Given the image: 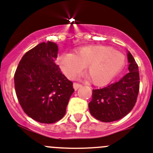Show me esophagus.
I'll list each match as a JSON object with an SVG mask.
<instances>
[{
    "label": "esophagus",
    "instance_id": "1",
    "mask_svg": "<svg viewBox=\"0 0 153 153\" xmlns=\"http://www.w3.org/2000/svg\"><path fill=\"white\" fill-rule=\"evenodd\" d=\"M81 86H82V85H81L80 83H74V90H78V89H79Z\"/></svg>",
    "mask_w": 153,
    "mask_h": 153
}]
</instances>
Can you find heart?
<instances>
[{"mask_svg":"<svg viewBox=\"0 0 153 153\" xmlns=\"http://www.w3.org/2000/svg\"><path fill=\"white\" fill-rule=\"evenodd\" d=\"M125 56L105 46H88L74 53H64L59 60L64 75L75 79L87 67V75L94 84L103 85L116 76L125 64Z\"/></svg>","mask_w":153,"mask_h":153,"instance_id":"b5f03b06","label":"heart"}]
</instances>
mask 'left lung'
<instances>
[{"instance_id":"obj_1","label":"left lung","mask_w":153,"mask_h":153,"mask_svg":"<svg viewBox=\"0 0 153 153\" xmlns=\"http://www.w3.org/2000/svg\"><path fill=\"white\" fill-rule=\"evenodd\" d=\"M129 71L121 79L106 87L93 90L89 102L91 115L104 123L117 121L134 107L140 90V74L136 60L128 53Z\"/></svg>"}]
</instances>
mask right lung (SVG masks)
<instances>
[{
	"label": "right lung",
	"instance_id": "right-lung-1",
	"mask_svg": "<svg viewBox=\"0 0 153 153\" xmlns=\"http://www.w3.org/2000/svg\"><path fill=\"white\" fill-rule=\"evenodd\" d=\"M58 47L43 42L23 56L14 74L19 103L28 117L41 123H53L64 117L74 92L73 82L56 61Z\"/></svg>",
	"mask_w": 153,
	"mask_h": 153
}]
</instances>
